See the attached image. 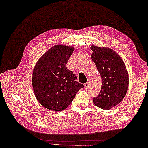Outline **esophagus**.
<instances>
[{
	"label": "esophagus",
	"mask_w": 148,
	"mask_h": 148,
	"mask_svg": "<svg viewBox=\"0 0 148 148\" xmlns=\"http://www.w3.org/2000/svg\"><path fill=\"white\" fill-rule=\"evenodd\" d=\"M88 86H89V84H88V83H86L85 84H84V88H85L86 89V88H88Z\"/></svg>",
	"instance_id": "1"
}]
</instances>
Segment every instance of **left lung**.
<instances>
[{"instance_id":"left-lung-1","label":"left lung","mask_w":148,"mask_h":148,"mask_svg":"<svg viewBox=\"0 0 148 148\" xmlns=\"http://www.w3.org/2000/svg\"><path fill=\"white\" fill-rule=\"evenodd\" d=\"M90 48L93 52L91 59L102 81L100 94L93 101L97 107L108 110L125 98L129 88V73L122 58L111 48L94 45Z\"/></svg>"}]
</instances>
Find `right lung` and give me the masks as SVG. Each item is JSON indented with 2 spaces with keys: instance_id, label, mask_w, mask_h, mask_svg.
<instances>
[{
  "instance_id": "obj_1",
  "label": "right lung",
  "mask_w": 148,
  "mask_h": 148,
  "mask_svg": "<svg viewBox=\"0 0 148 148\" xmlns=\"http://www.w3.org/2000/svg\"><path fill=\"white\" fill-rule=\"evenodd\" d=\"M74 49L72 46L55 45L39 58L34 67L32 85L35 96L48 110H64L84 87L66 67Z\"/></svg>"
}]
</instances>
